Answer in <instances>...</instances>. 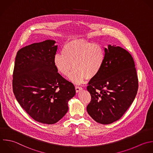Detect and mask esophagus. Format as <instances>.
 I'll return each instance as SVG.
<instances>
[{"instance_id": "obj_1", "label": "esophagus", "mask_w": 153, "mask_h": 153, "mask_svg": "<svg viewBox=\"0 0 153 153\" xmlns=\"http://www.w3.org/2000/svg\"><path fill=\"white\" fill-rule=\"evenodd\" d=\"M75 89H76V92L77 93L79 92L80 91H81L83 89H82V88L79 87V86H76Z\"/></svg>"}]
</instances>
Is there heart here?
I'll use <instances>...</instances> for the list:
<instances>
[{"label": "heart", "mask_w": 153, "mask_h": 153, "mask_svg": "<svg viewBox=\"0 0 153 153\" xmlns=\"http://www.w3.org/2000/svg\"><path fill=\"white\" fill-rule=\"evenodd\" d=\"M105 52L99 44L84 39H74L67 42L61 53L53 56V62L57 71L76 84L82 83L86 79H92L101 71L104 64Z\"/></svg>", "instance_id": "1"}]
</instances>
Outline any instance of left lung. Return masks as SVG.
<instances>
[{"instance_id":"obj_1","label":"left lung","mask_w":153,"mask_h":153,"mask_svg":"<svg viewBox=\"0 0 153 153\" xmlns=\"http://www.w3.org/2000/svg\"><path fill=\"white\" fill-rule=\"evenodd\" d=\"M102 68L87 87L91 95L87 111L97 122L108 125L120 119L137 94L138 80L132 55L116 45L104 48Z\"/></svg>"}]
</instances>
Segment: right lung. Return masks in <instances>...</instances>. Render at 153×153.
<instances>
[{
  "label": "right lung",
  "instance_id": "add662e5",
  "mask_svg": "<svg viewBox=\"0 0 153 153\" xmlns=\"http://www.w3.org/2000/svg\"><path fill=\"white\" fill-rule=\"evenodd\" d=\"M55 43L46 40L19 49L13 72L12 88L17 101L34 120L48 125L65 115L68 102L76 95L73 84L54 66Z\"/></svg>",
  "mask_w": 153,
  "mask_h": 153
}]
</instances>
